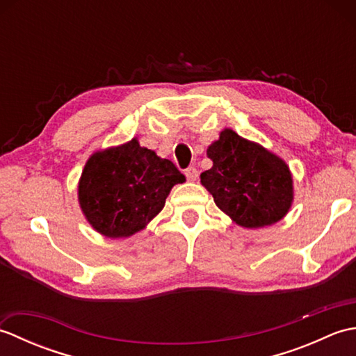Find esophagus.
<instances>
[{
	"label": "esophagus",
	"instance_id": "34e87169",
	"mask_svg": "<svg viewBox=\"0 0 356 356\" xmlns=\"http://www.w3.org/2000/svg\"><path fill=\"white\" fill-rule=\"evenodd\" d=\"M185 176L188 180H190V182H194V180H197V177H199V171L195 166H188V168L185 170Z\"/></svg>",
	"mask_w": 356,
	"mask_h": 356
}]
</instances>
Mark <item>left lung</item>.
I'll return each instance as SVG.
<instances>
[{
    "label": "left lung",
    "instance_id": "8db88e82",
    "mask_svg": "<svg viewBox=\"0 0 356 356\" xmlns=\"http://www.w3.org/2000/svg\"><path fill=\"white\" fill-rule=\"evenodd\" d=\"M207 154L213 168L200 174V182L237 225L263 228L286 216L293 193L282 159L232 130H223Z\"/></svg>",
    "mask_w": 356,
    "mask_h": 356
}]
</instances>
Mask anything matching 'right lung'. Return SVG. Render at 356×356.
I'll return each instance as SVG.
<instances>
[{
    "label": "right lung",
    "mask_w": 356,
    "mask_h": 356,
    "mask_svg": "<svg viewBox=\"0 0 356 356\" xmlns=\"http://www.w3.org/2000/svg\"><path fill=\"white\" fill-rule=\"evenodd\" d=\"M185 176L168 159L133 139L95 153L79 180V205L105 237L133 236L161 213L165 199Z\"/></svg>",
    "instance_id": "1"
}]
</instances>
